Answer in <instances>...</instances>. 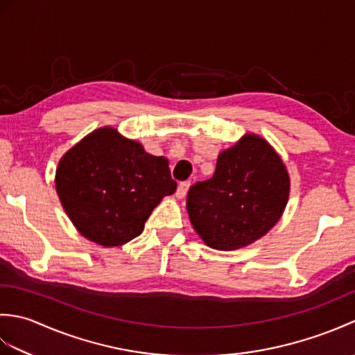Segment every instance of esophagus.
I'll return each instance as SVG.
<instances>
[{"label":"esophagus","instance_id":"1","mask_svg":"<svg viewBox=\"0 0 355 355\" xmlns=\"http://www.w3.org/2000/svg\"><path fill=\"white\" fill-rule=\"evenodd\" d=\"M189 186H191V183H189V182H183V183H180V184H178V187H177V192H175L177 198H184V197H186V193H187V189H189Z\"/></svg>","mask_w":355,"mask_h":355}]
</instances>
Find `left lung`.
Wrapping results in <instances>:
<instances>
[{
  "label": "left lung",
  "instance_id": "obj_1",
  "mask_svg": "<svg viewBox=\"0 0 355 355\" xmlns=\"http://www.w3.org/2000/svg\"><path fill=\"white\" fill-rule=\"evenodd\" d=\"M290 178L268 143L248 134L224 150L212 178L191 186L186 207L193 229L216 250H236L266 235L288 201Z\"/></svg>",
  "mask_w": 355,
  "mask_h": 355
}]
</instances>
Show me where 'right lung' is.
I'll return each mask as SVG.
<instances>
[{
    "instance_id": "add662e5",
    "label": "right lung",
    "mask_w": 355,
    "mask_h": 355,
    "mask_svg": "<svg viewBox=\"0 0 355 355\" xmlns=\"http://www.w3.org/2000/svg\"><path fill=\"white\" fill-rule=\"evenodd\" d=\"M177 189L168 160L140 143L102 128L67 153L56 171V191L76 229L103 247L139 236L150 212Z\"/></svg>"
}]
</instances>
